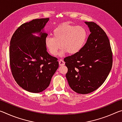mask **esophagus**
<instances>
[{"instance_id":"34e87169","label":"esophagus","mask_w":122,"mask_h":122,"mask_svg":"<svg viewBox=\"0 0 122 122\" xmlns=\"http://www.w3.org/2000/svg\"><path fill=\"white\" fill-rule=\"evenodd\" d=\"M59 65L61 66H63V65H65V61H64L63 60H61V59H60V60H59Z\"/></svg>"}]
</instances>
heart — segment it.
<instances>
[{
    "label": "heart",
    "mask_w": 122,
    "mask_h": 122,
    "mask_svg": "<svg viewBox=\"0 0 122 122\" xmlns=\"http://www.w3.org/2000/svg\"><path fill=\"white\" fill-rule=\"evenodd\" d=\"M53 37L47 36L45 44L51 55L56 56L59 53L63 56L66 53L74 55L81 51L85 44L87 33L82 26L69 24H62L55 28L52 32Z\"/></svg>",
    "instance_id": "obj_1"
}]
</instances>
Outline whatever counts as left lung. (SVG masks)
Listing matches in <instances>:
<instances>
[{"label":"left lung","instance_id":"1","mask_svg":"<svg viewBox=\"0 0 122 122\" xmlns=\"http://www.w3.org/2000/svg\"><path fill=\"white\" fill-rule=\"evenodd\" d=\"M85 23L90 32L86 44L79 52L64 59L70 87L81 94L90 93L100 87L112 65V53L106 33L94 22Z\"/></svg>","mask_w":122,"mask_h":122}]
</instances>
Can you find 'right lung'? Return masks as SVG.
Returning <instances> with one entry per match:
<instances>
[{"mask_svg":"<svg viewBox=\"0 0 122 122\" xmlns=\"http://www.w3.org/2000/svg\"><path fill=\"white\" fill-rule=\"evenodd\" d=\"M49 18L32 20L21 25L12 36L10 65L18 85L26 91L38 93L45 90L59 67L56 57L47 51L43 31ZM42 30V31L41 30ZM40 33L35 37L33 33Z\"/></svg>","mask_w":122,"mask_h":122,"instance_id":"add662e5","label":"right lung"}]
</instances>
